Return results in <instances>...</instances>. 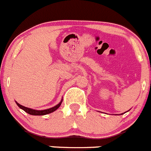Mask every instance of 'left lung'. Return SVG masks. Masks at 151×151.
<instances>
[{"label": "left lung", "mask_w": 151, "mask_h": 151, "mask_svg": "<svg viewBox=\"0 0 151 151\" xmlns=\"http://www.w3.org/2000/svg\"><path fill=\"white\" fill-rule=\"evenodd\" d=\"M126 112H127V111H126V112H125V113H126Z\"/></svg>", "instance_id": "left-lung-1"}]
</instances>
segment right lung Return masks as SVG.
<instances>
[{
    "mask_svg": "<svg viewBox=\"0 0 151 151\" xmlns=\"http://www.w3.org/2000/svg\"><path fill=\"white\" fill-rule=\"evenodd\" d=\"M62 100H63V99H62L60 102H59L58 104H56L55 106H54V107H52V108H48V109H45V110H35V109H32V108H27V107L22 105V104H19L17 101H16V104H17L20 108H21V109H22L23 111H25V112L28 113V114H29L35 115V116H42V115L48 114H50V113H52L55 111H56V110L60 107L61 104H62Z\"/></svg>",
    "mask_w": 151,
    "mask_h": 151,
    "instance_id": "add662e5",
    "label": "right lung"
}]
</instances>
